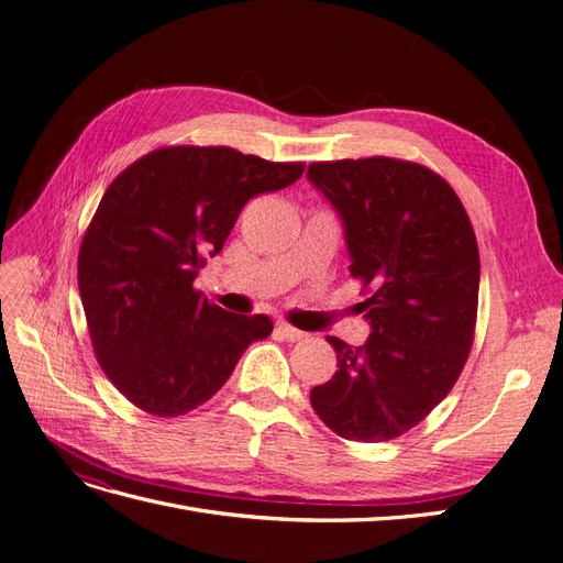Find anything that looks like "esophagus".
Returning a JSON list of instances; mask_svg holds the SVG:
<instances>
[{
  "label": "esophagus",
  "instance_id": "obj_1",
  "mask_svg": "<svg viewBox=\"0 0 563 563\" xmlns=\"http://www.w3.org/2000/svg\"><path fill=\"white\" fill-rule=\"evenodd\" d=\"M284 340H288V343H296V340H305L308 338V333H302V331H298V329H294L291 323H286V321H277V329H275Z\"/></svg>",
  "mask_w": 563,
  "mask_h": 563
}]
</instances>
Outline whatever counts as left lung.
I'll use <instances>...</instances> for the list:
<instances>
[{
  "instance_id": "1",
  "label": "left lung",
  "mask_w": 563,
  "mask_h": 563,
  "mask_svg": "<svg viewBox=\"0 0 563 563\" xmlns=\"http://www.w3.org/2000/svg\"><path fill=\"white\" fill-rule=\"evenodd\" d=\"M308 178L343 218L371 321L360 347L327 338L338 371L312 387V408L343 439H397L449 395L474 343L479 246L470 216L453 187L416 162H314Z\"/></svg>"
}]
</instances>
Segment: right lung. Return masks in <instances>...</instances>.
<instances>
[{
    "instance_id": "1",
    "label": "right lung",
    "mask_w": 563,
    "mask_h": 563,
    "mask_svg": "<svg viewBox=\"0 0 563 563\" xmlns=\"http://www.w3.org/2000/svg\"><path fill=\"white\" fill-rule=\"evenodd\" d=\"M302 162H267L225 145H172L119 174L84 232L79 296L100 368L141 411L176 418L228 383L265 314H232L195 288L244 203L282 190Z\"/></svg>"
}]
</instances>
